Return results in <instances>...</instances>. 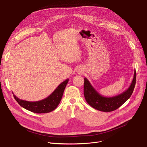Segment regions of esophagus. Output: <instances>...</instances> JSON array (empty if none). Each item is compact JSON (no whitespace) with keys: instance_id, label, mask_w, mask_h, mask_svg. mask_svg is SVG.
Returning a JSON list of instances; mask_svg holds the SVG:
<instances>
[{"instance_id":"esophagus-1","label":"esophagus","mask_w":147,"mask_h":147,"mask_svg":"<svg viewBox=\"0 0 147 147\" xmlns=\"http://www.w3.org/2000/svg\"><path fill=\"white\" fill-rule=\"evenodd\" d=\"M77 72H78L80 74H81L82 72H83V71H82V70L79 67L78 68V70H77Z\"/></svg>"}]
</instances>
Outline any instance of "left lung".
<instances>
[{
  "mask_svg": "<svg viewBox=\"0 0 147 147\" xmlns=\"http://www.w3.org/2000/svg\"><path fill=\"white\" fill-rule=\"evenodd\" d=\"M136 73L134 70L133 79L128 89L119 95L112 97L101 95L90 84L86 77L84 83V95L87 102L91 107L101 111H112L118 109L130 98L134 89Z\"/></svg>",
  "mask_w": 147,
  "mask_h": 147,
  "instance_id": "left-lung-1",
  "label": "left lung"
}]
</instances>
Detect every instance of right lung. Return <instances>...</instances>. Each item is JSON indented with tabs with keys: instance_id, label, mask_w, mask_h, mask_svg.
I'll return each instance as SVG.
<instances>
[{
	"instance_id": "right-lung-1",
	"label": "right lung",
	"mask_w": 147,
	"mask_h": 147,
	"mask_svg": "<svg viewBox=\"0 0 147 147\" xmlns=\"http://www.w3.org/2000/svg\"><path fill=\"white\" fill-rule=\"evenodd\" d=\"M68 81L69 79H67L62 82L49 96L38 101L32 102L22 100L17 98L13 93V96L20 106L29 111L36 113H49L54 110L60 102Z\"/></svg>"
}]
</instances>
